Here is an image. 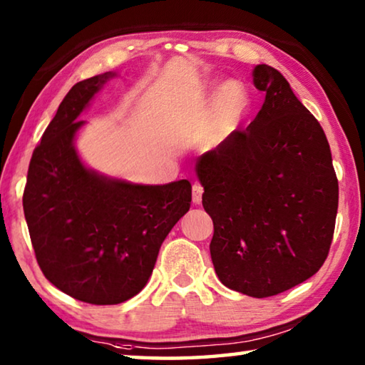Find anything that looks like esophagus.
<instances>
[{
    "instance_id": "obj_1",
    "label": "esophagus",
    "mask_w": 365,
    "mask_h": 365,
    "mask_svg": "<svg viewBox=\"0 0 365 365\" xmlns=\"http://www.w3.org/2000/svg\"><path fill=\"white\" fill-rule=\"evenodd\" d=\"M202 187L200 183H195L193 188H191V200H193L195 205H200L201 200H202Z\"/></svg>"
}]
</instances>
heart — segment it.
<instances>
[{"mask_svg":"<svg viewBox=\"0 0 365 365\" xmlns=\"http://www.w3.org/2000/svg\"><path fill=\"white\" fill-rule=\"evenodd\" d=\"M212 83H202L201 93L212 91ZM250 108L251 98L242 83L235 82V80L222 83L214 91L212 115L205 137L207 143H219V141L227 138L228 135L237 130L240 122L248 114Z\"/></svg>","mask_w":365,"mask_h":365,"instance_id":"1","label":"heart"}]
</instances>
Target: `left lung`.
Returning a JSON list of instances; mask_svg holds the SVG:
<instances>
[{
	"mask_svg": "<svg viewBox=\"0 0 365 365\" xmlns=\"http://www.w3.org/2000/svg\"><path fill=\"white\" fill-rule=\"evenodd\" d=\"M265 100L246 130L196 160L219 280L267 298L322 267L335 230L338 180L325 133L282 73L252 69Z\"/></svg>",
	"mask_w": 365,
	"mask_h": 365,
	"instance_id": "8db88e82",
	"label": "left lung"
}]
</instances>
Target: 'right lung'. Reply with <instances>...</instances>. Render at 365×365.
<instances>
[{"label": "right lung", "mask_w": 365, "mask_h": 365, "mask_svg": "<svg viewBox=\"0 0 365 365\" xmlns=\"http://www.w3.org/2000/svg\"><path fill=\"white\" fill-rule=\"evenodd\" d=\"M115 72L82 80L59 104L30 159L24 190L30 240L46 279L90 304H119L150 280L160 245L188 212V180L132 183L86 168L76 137Z\"/></svg>", "instance_id": "right-lung-1"}]
</instances>
